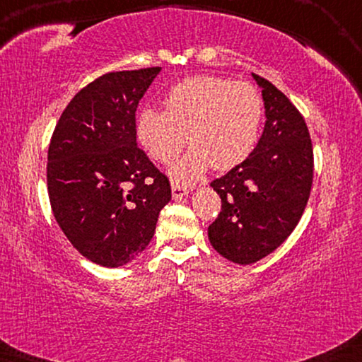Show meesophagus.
I'll return each instance as SVG.
<instances>
[{
    "mask_svg": "<svg viewBox=\"0 0 362 362\" xmlns=\"http://www.w3.org/2000/svg\"><path fill=\"white\" fill-rule=\"evenodd\" d=\"M187 192H189V187L186 186H180V185H175L173 182L171 185V194H173V199H181V197H185Z\"/></svg>",
    "mask_w": 362,
    "mask_h": 362,
    "instance_id": "esophagus-1",
    "label": "esophagus"
}]
</instances>
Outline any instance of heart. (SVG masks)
Returning <instances> with one entry per match:
<instances>
[{
  "label": "heart",
  "instance_id": "obj_1",
  "mask_svg": "<svg viewBox=\"0 0 362 362\" xmlns=\"http://www.w3.org/2000/svg\"><path fill=\"white\" fill-rule=\"evenodd\" d=\"M166 112L146 107L136 117V140L158 163L170 165L187 140L192 148L171 168L180 185L199 180L209 166H239L259 141L264 100L247 82L217 76H192L165 95Z\"/></svg>",
  "mask_w": 362,
  "mask_h": 362
}]
</instances>
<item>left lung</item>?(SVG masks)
<instances>
[{"label": "left lung", "mask_w": 362, "mask_h": 362, "mask_svg": "<svg viewBox=\"0 0 362 362\" xmlns=\"http://www.w3.org/2000/svg\"><path fill=\"white\" fill-rule=\"evenodd\" d=\"M252 76L264 97V133L245 161L211 182L222 207L207 229L212 247L240 265L284 244L301 219L313 182V145L305 118L274 83Z\"/></svg>", "instance_id": "obj_1"}]
</instances>
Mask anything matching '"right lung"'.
I'll return each mask as SVG.
<instances>
[{
    "label": "right lung",
    "mask_w": 362,
    "mask_h": 362,
    "mask_svg": "<svg viewBox=\"0 0 362 362\" xmlns=\"http://www.w3.org/2000/svg\"><path fill=\"white\" fill-rule=\"evenodd\" d=\"M161 67L108 72L76 93L47 151V192L59 227L93 264L141 254L171 201L168 177L136 145L135 112Z\"/></svg>",
    "instance_id": "right-lung-1"
}]
</instances>
